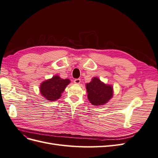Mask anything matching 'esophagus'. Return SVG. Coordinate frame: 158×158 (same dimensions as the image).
<instances>
[{
  "instance_id": "1",
  "label": "esophagus",
  "mask_w": 158,
  "mask_h": 158,
  "mask_svg": "<svg viewBox=\"0 0 158 158\" xmlns=\"http://www.w3.org/2000/svg\"><path fill=\"white\" fill-rule=\"evenodd\" d=\"M80 82H81V80H80V78L75 79V80H74V84H79L80 83Z\"/></svg>"
}]
</instances>
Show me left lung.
<instances>
[{"instance_id":"obj_1","label":"left lung","mask_w":158,"mask_h":158,"mask_svg":"<svg viewBox=\"0 0 158 158\" xmlns=\"http://www.w3.org/2000/svg\"><path fill=\"white\" fill-rule=\"evenodd\" d=\"M85 88L88 100L93 106L106 104L113 95V86L104 84L97 77L93 78L89 83L85 84Z\"/></svg>"}]
</instances>
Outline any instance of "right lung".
Here are the masks:
<instances>
[{
    "instance_id": "right-lung-1",
    "label": "right lung",
    "mask_w": 158,
    "mask_h": 158,
    "mask_svg": "<svg viewBox=\"0 0 158 158\" xmlns=\"http://www.w3.org/2000/svg\"><path fill=\"white\" fill-rule=\"evenodd\" d=\"M70 83L69 79H63L59 76H54L52 78L43 82L40 85L41 94L47 100L56 101L61 96L66 85Z\"/></svg>"
}]
</instances>
